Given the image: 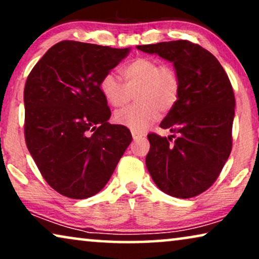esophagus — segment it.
<instances>
[{
    "label": "esophagus",
    "instance_id": "obj_1",
    "mask_svg": "<svg viewBox=\"0 0 259 259\" xmlns=\"http://www.w3.org/2000/svg\"><path fill=\"white\" fill-rule=\"evenodd\" d=\"M132 137L134 140H139V139H144V134L141 133H137V132H132Z\"/></svg>",
    "mask_w": 259,
    "mask_h": 259
}]
</instances>
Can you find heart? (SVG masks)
I'll return each instance as SVG.
<instances>
[{"instance_id":"1","label":"heart","mask_w":259,"mask_h":259,"mask_svg":"<svg viewBox=\"0 0 259 259\" xmlns=\"http://www.w3.org/2000/svg\"><path fill=\"white\" fill-rule=\"evenodd\" d=\"M126 83L114 73H107L100 81V91L113 107L123 106L130 91H136L137 104L115 113V121L137 133H143L162 113L175 107L180 95V77L176 68L160 65L151 58H137L122 69Z\"/></svg>"}]
</instances>
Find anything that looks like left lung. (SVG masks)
Returning <instances> with one entry per match:
<instances>
[{"mask_svg":"<svg viewBox=\"0 0 259 259\" xmlns=\"http://www.w3.org/2000/svg\"><path fill=\"white\" fill-rule=\"evenodd\" d=\"M172 62L180 77V95L160 123L178 134L147 136L146 167L162 192L192 198L218 178L232 148L235 94L221 63L210 52L186 40L137 46Z\"/></svg>","mask_w":259,"mask_h":259,"instance_id":"obj_1","label":"left lung"}]
</instances>
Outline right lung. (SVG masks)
Returning <instances> with one entry per match:
<instances>
[{
  "mask_svg": "<svg viewBox=\"0 0 259 259\" xmlns=\"http://www.w3.org/2000/svg\"><path fill=\"white\" fill-rule=\"evenodd\" d=\"M130 48L61 41L34 66L24 86V138L38 171L72 199L104 189L132 141L130 130L108 122L100 91L105 74Z\"/></svg>",
  "mask_w": 259,
  "mask_h": 259,
  "instance_id": "obj_1",
  "label": "right lung"
}]
</instances>
